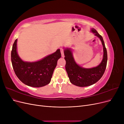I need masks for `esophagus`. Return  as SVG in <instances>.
I'll return each instance as SVG.
<instances>
[{"label": "esophagus", "mask_w": 124, "mask_h": 124, "mask_svg": "<svg viewBox=\"0 0 124 124\" xmlns=\"http://www.w3.org/2000/svg\"><path fill=\"white\" fill-rule=\"evenodd\" d=\"M60 50H61L62 57H63V56H64V49H63V48H60Z\"/></svg>", "instance_id": "1"}]
</instances>
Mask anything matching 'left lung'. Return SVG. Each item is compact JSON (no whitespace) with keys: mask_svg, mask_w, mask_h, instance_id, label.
<instances>
[{"mask_svg":"<svg viewBox=\"0 0 124 124\" xmlns=\"http://www.w3.org/2000/svg\"><path fill=\"white\" fill-rule=\"evenodd\" d=\"M92 31L95 33V36L100 38L103 47V58L99 66L89 69L82 68L75 62L72 52L70 49H66L64 51L65 68L69 80L73 85L80 87L92 85L98 82L102 77L107 67V51L102 37L95 29H92Z\"/></svg>","mask_w":124,"mask_h":124,"instance_id":"1","label":"left lung"}]
</instances>
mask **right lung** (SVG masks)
<instances>
[{"label": "right lung", "mask_w": 124, "mask_h": 124, "mask_svg": "<svg viewBox=\"0 0 124 124\" xmlns=\"http://www.w3.org/2000/svg\"><path fill=\"white\" fill-rule=\"evenodd\" d=\"M17 39L11 51V62L14 72L19 80L26 85L34 87H42L50 83L57 61L61 57L60 50L39 61L23 62L16 51Z\"/></svg>", "instance_id": "1"}]
</instances>
